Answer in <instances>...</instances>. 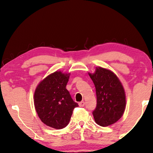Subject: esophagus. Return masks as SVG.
<instances>
[{"label": "esophagus", "mask_w": 153, "mask_h": 153, "mask_svg": "<svg viewBox=\"0 0 153 153\" xmlns=\"http://www.w3.org/2000/svg\"><path fill=\"white\" fill-rule=\"evenodd\" d=\"M79 106H81V107H83V106H84V105H85V102L83 101L79 102Z\"/></svg>", "instance_id": "esophagus-1"}]
</instances>
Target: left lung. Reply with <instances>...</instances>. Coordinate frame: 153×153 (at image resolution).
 <instances>
[{
  "label": "left lung",
  "mask_w": 153,
  "mask_h": 153,
  "mask_svg": "<svg viewBox=\"0 0 153 153\" xmlns=\"http://www.w3.org/2000/svg\"><path fill=\"white\" fill-rule=\"evenodd\" d=\"M89 76L96 89L97 106L93 111L95 123L102 127L114 124L122 117L126 106L122 83L114 72L101 67H97Z\"/></svg>",
  "instance_id": "left-lung-1"
}]
</instances>
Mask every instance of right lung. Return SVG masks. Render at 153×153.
<instances>
[{
  "label": "right lung",
  "mask_w": 153,
  "mask_h": 153,
  "mask_svg": "<svg viewBox=\"0 0 153 153\" xmlns=\"http://www.w3.org/2000/svg\"><path fill=\"white\" fill-rule=\"evenodd\" d=\"M70 74L52 73L37 85L34 93L35 110L42 122L54 129H62L70 123L78 104L66 89Z\"/></svg>",
  "instance_id": "add662e5"
}]
</instances>
